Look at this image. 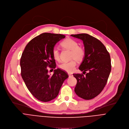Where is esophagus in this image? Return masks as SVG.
<instances>
[{
	"mask_svg": "<svg viewBox=\"0 0 129 129\" xmlns=\"http://www.w3.org/2000/svg\"><path fill=\"white\" fill-rule=\"evenodd\" d=\"M68 75H69V77H72V76H73V74H71V73H68Z\"/></svg>",
	"mask_w": 129,
	"mask_h": 129,
	"instance_id": "34e87169",
	"label": "esophagus"
}]
</instances>
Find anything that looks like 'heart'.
I'll return each mask as SVG.
<instances>
[{"mask_svg": "<svg viewBox=\"0 0 129 129\" xmlns=\"http://www.w3.org/2000/svg\"><path fill=\"white\" fill-rule=\"evenodd\" d=\"M61 45L64 48L71 51L70 59L72 60L69 62L61 63L59 65V67L62 70L71 73L75 70L76 66V60L77 61L83 60L85 55V50L83 47L78 46V43L76 41L71 38L64 40L61 42ZM52 55L55 60H59L60 59L59 52L57 47H55L53 48Z\"/></svg>", "mask_w": 129, "mask_h": 129, "instance_id": "heart-1", "label": "heart"}]
</instances>
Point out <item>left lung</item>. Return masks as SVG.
Segmentation results:
<instances>
[{"label":"left lung","instance_id":"1","mask_svg":"<svg viewBox=\"0 0 129 129\" xmlns=\"http://www.w3.org/2000/svg\"><path fill=\"white\" fill-rule=\"evenodd\" d=\"M83 41L85 55L79 69L88 73L73 74L77 80L75 92L85 100H90L100 94L107 82L111 71L110 55L104 44L87 34L71 35Z\"/></svg>","mask_w":129,"mask_h":129}]
</instances>
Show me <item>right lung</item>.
<instances>
[{"label": "right lung", "instance_id": "obj_1", "mask_svg": "<svg viewBox=\"0 0 129 129\" xmlns=\"http://www.w3.org/2000/svg\"><path fill=\"white\" fill-rule=\"evenodd\" d=\"M61 34L43 33L33 39L22 55L21 75L29 91L38 100L50 101L57 97L68 74L56 69L52 76L48 74L47 67L55 69L52 50L55 44L65 38Z\"/></svg>", "mask_w": 129, "mask_h": 129}]
</instances>
